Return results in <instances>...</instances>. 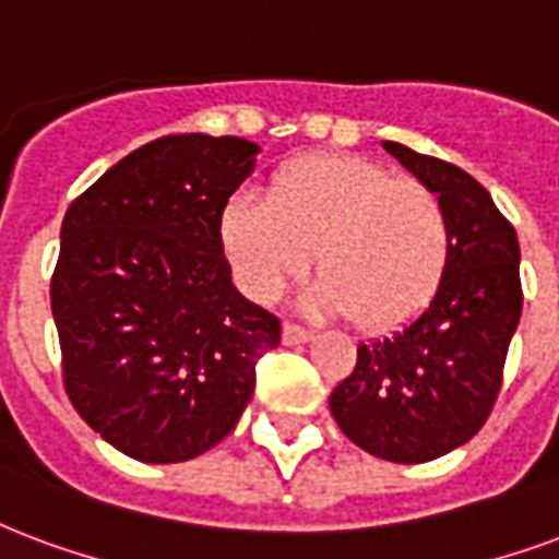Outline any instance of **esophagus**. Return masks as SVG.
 Instances as JSON below:
<instances>
[{
  "label": "esophagus",
  "instance_id": "esophagus-1",
  "mask_svg": "<svg viewBox=\"0 0 559 559\" xmlns=\"http://www.w3.org/2000/svg\"><path fill=\"white\" fill-rule=\"evenodd\" d=\"M311 329H305L299 322H284V343H305L311 341Z\"/></svg>",
  "mask_w": 559,
  "mask_h": 559
}]
</instances>
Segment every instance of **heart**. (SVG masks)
<instances>
[{
  "instance_id": "obj_1",
  "label": "heart",
  "mask_w": 559,
  "mask_h": 559,
  "mask_svg": "<svg viewBox=\"0 0 559 559\" xmlns=\"http://www.w3.org/2000/svg\"><path fill=\"white\" fill-rule=\"evenodd\" d=\"M222 246L239 287L275 301L308 266L317 313H349L361 329H394L436 296L448 272L444 201L415 177L361 156H305L284 165L266 201L237 198L222 216Z\"/></svg>"
}]
</instances>
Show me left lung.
<instances>
[{"label": "left lung", "instance_id": "1", "mask_svg": "<svg viewBox=\"0 0 559 559\" xmlns=\"http://www.w3.org/2000/svg\"><path fill=\"white\" fill-rule=\"evenodd\" d=\"M384 147L444 201L448 272L415 322L358 343L353 373L329 406L343 436L370 456L417 465L477 436L495 408L522 317L519 237L468 171L406 144Z\"/></svg>", "mask_w": 559, "mask_h": 559}]
</instances>
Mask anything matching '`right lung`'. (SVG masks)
<instances>
[{
  "label": "right lung",
  "mask_w": 559,
  "mask_h": 559,
  "mask_svg": "<svg viewBox=\"0 0 559 559\" xmlns=\"http://www.w3.org/2000/svg\"><path fill=\"white\" fill-rule=\"evenodd\" d=\"M258 144L180 132L142 144L61 222L49 305L70 403L111 448L186 462L237 427L281 320L230 284L227 198Z\"/></svg>",
  "instance_id": "right-lung-1"
}]
</instances>
